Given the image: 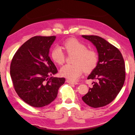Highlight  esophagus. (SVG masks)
<instances>
[{
  "instance_id": "esophagus-1",
  "label": "esophagus",
  "mask_w": 135,
  "mask_h": 135,
  "mask_svg": "<svg viewBox=\"0 0 135 135\" xmlns=\"http://www.w3.org/2000/svg\"><path fill=\"white\" fill-rule=\"evenodd\" d=\"M66 82H67V83H69V84H77V83H78L77 82L71 81V80H66Z\"/></svg>"
}]
</instances>
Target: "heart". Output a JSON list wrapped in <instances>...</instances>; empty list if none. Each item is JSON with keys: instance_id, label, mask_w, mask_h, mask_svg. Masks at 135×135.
Instances as JSON below:
<instances>
[{"instance_id": "1", "label": "heart", "mask_w": 135, "mask_h": 135, "mask_svg": "<svg viewBox=\"0 0 135 135\" xmlns=\"http://www.w3.org/2000/svg\"><path fill=\"white\" fill-rule=\"evenodd\" d=\"M63 48L68 55L74 54L73 64L65 65L61 68L60 74L71 80H76L80 77L84 70L90 73L95 69L98 62V56L94 51L87 49L85 44L76 38H69L63 43ZM51 58L58 65L65 62V56L59 47L52 50Z\"/></svg>"}]
</instances>
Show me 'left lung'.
I'll return each instance as SVG.
<instances>
[{
	"instance_id": "8db88e82",
	"label": "left lung",
	"mask_w": 135,
	"mask_h": 135,
	"mask_svg": "<svg viewBox=\"0 0 135 135\" xmlns=\"http://www.w3.org/2000/svg\"><path fill=\"white\" fill-rule=\"evenodd\" d=\"M82 37L95 46L99 56L97 66L88 78L96 81L82 99L93 108L105 106L115 99L124 84V59L118 49L103 38L97 36L83 35Z\"/></svg>"
}]
</instances>
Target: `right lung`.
<instances>
[{
  "label": "right lung",
  "instance_id": "add662e5",
  "mask_svg": "<svg viewBox=\"0 0 135 135\" xmlns=\"http://www.w3.org/2000/svg\"><path fill=\"white\" fill-rule=\"evenodd\" d=\"M56 36H35L22 45L13 55L10 74L15 92L25 102L36 108L55 99L65 79L49 76L58 73L49 56Z\"/></svg>",
  "mask_w": 135,
  "mask_h": 135
}]
</instances>
